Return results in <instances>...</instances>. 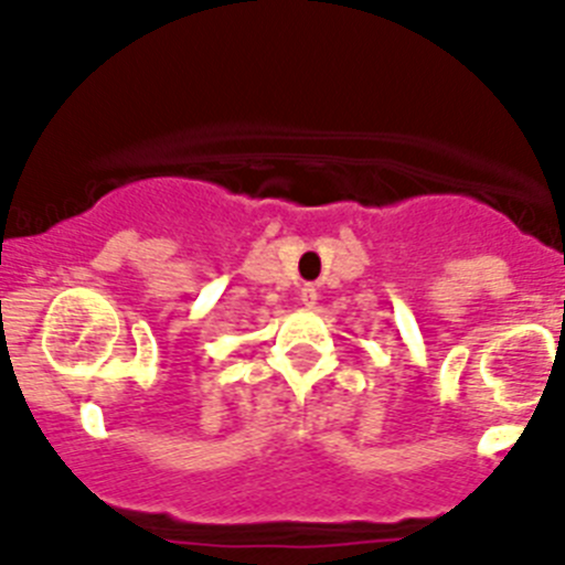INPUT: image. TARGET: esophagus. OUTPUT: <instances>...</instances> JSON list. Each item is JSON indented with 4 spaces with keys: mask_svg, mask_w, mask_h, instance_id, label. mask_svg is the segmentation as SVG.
Returning <instances> with one entry per match:
<instances>
[{
    "mask_svg": "<svg viewBox=\"0 0 565 565\" xmlns=\"http://www.w3.org/2000/svg\"><path fill=\"white\" fill-rule=\"evenodd\" d=\"M317 299H319V294H317V288H313V286H306L302 291H299V302H302L306 308L317 306Z\"/></svg>",
    "mask_w": 565,
    "mask_h": 565,
    "instance_id": "34e87169",
    "label": "esophagus"
}]
</instances>
